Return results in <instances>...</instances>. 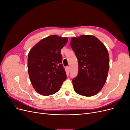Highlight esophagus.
Listing matches in <instances>:
<instances>
[{
    "label": "esophagus",
    "mask_w": 130,
    "mask_h": 130,
    "mask_svg": "<svg viewBox=\"0 0 130 130\" xmlns=\"http://www.w3.org/2000/svg\"><path fill=\"white\" fill-rule=\"evenodd\" d=\"M67 70H68V72H69L70 71V67L69 66L67 67Z\"/></svg>",
    "instance_id": "esophagus-1"
}]
</instances>
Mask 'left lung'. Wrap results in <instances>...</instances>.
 Here are the masks:
<instances>
[{"label": "left lung", "instance_id": "1", "mask_svg": "<svg viewBox=\"0 0 130 130\" xmlns=\"http://www.w3.org/2000/svg\"><path fill=\"white\" fill-rule=\"evenodd\" d=\"M70 46L78 60V72L73 79L76 93L92 96L104 86L109 67L107 48L99 39L92 35L72 37Z\"/></svg>", "mask_w": 130, "mask_h": 130}]
</instances>
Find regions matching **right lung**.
I'll use <instances>...</instances> for the list:
<instances>
[{
	"label": "right lung",
	"mask_w": 130,
	"mask_h": 130,
	"mask_svg": "<svg viewBox=\"0 0 130 130\" xmlns=\"http://www.w3.org/2000/svg\"><path fill=\"white\" fill-rule=\"evenodd\" d=\"M67 42V37L51 35L37 43L29 53L30 80L34 89L41 95L47 96L57 92L66 80L61 50Z\"/></svg>",
	"instance_id": "obj_1"
}]
</instances>
